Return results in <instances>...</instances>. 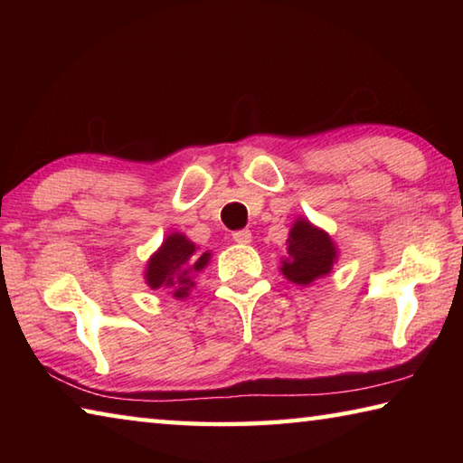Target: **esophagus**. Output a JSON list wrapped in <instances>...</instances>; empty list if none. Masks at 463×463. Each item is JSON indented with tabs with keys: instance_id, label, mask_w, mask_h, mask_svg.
I'll use <instances>...</instances> for the list:
<instances>
[{
	"instance_id": "34e87169",
	"label": "esophagus",
	"mask_w": 463,
	"mask_h": 463,
	"mask_svg": "<svg viewBox=\"0 0 463 463\" xmlns=\"http://www.w3.org/2000/svg\"><path fill=\"white\" fill-rule=\"evenodd\" d=\"M250 239H253V237H250V231H247V229H241V231L232 232V241L239 242V245H249Z\"/></svg>"
}]
</instances>
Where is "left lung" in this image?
<instances>
[{
	"label": "left lung",
	"mask_w": 463,
	"mask_h": 463,
	"mask_svg": "<svg viewBox=\"0 0 463 463\" xmlns=\"http://www.w3.org/2000/svg\"><path fill=\"white\" fill-rule=\"evenodd\" d=\"M288 255L281 261V273L294 284L307 286L333 269L336 250L326 232L308 221H296L288 237Z\"/></svg>",
	"instance_id": "1"
}]
</instances>
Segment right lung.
Returning a JSON list of instances; mask_svg holds the SVG:
<instances>
[{"label": "right lung", "instance_id": "1", "mask_svg": "<svg viewBox=\"0 0 463 463\" xmlns=\"http://www.w3.org/2000/svg\"><path fill=\"white\" fill-rule=\"evenodd\" d=\"M208 260L210 253L198 255L192 241L174 232L148 261L146 284L153 289H171L175 298H184L194 286L190 273L200 271Z\"/></svg>", "mask_w": 463, "mask_h": 463}]
</instances>
